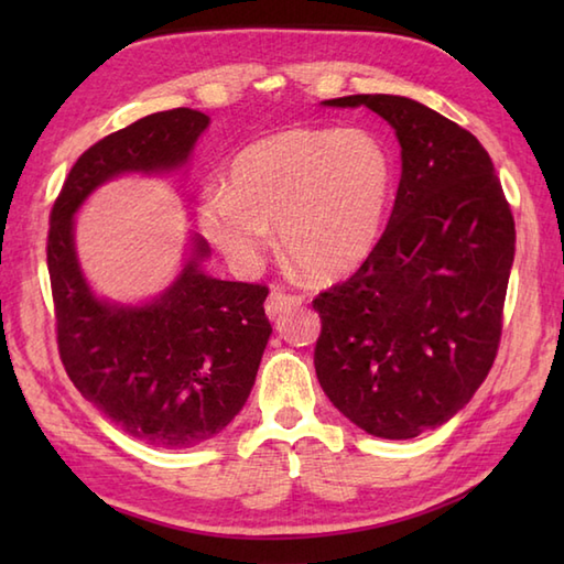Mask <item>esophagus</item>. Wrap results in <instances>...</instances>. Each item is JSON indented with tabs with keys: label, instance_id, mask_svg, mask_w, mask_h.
Segmentation results:
<instances>
[{
	"label": "esophagus",
	"instance_id": "34e87169",
	"mask_svg": "<svg viewBox=\"0 0 564 564\" xmlns=\"http://www.w3.org/2000/svg\"><path fill=\"white\" fill-rule=\"evenodd\" d=\"M297 305H303V295L289 293V291H283V289H273L271 295L267 297V305H263V307H267V315L271 319H275L281 313H285V310L297 307Z\"/></svg>",
	"mask_w": 564,
	"mask_h": 564
}]
</instances>
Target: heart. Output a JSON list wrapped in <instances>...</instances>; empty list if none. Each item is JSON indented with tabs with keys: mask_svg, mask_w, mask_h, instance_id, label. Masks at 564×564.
<instances>
[{
	"mask_svg": "<svg viewBox=\"0 0 564 564\" xmlns=\"http://www.w3.org/2000/svg\"><path fill=\"white\" fill-rule=\"evenodd\" d=\"M392 191V158L364 128H291L237 154L230 184L200 200V227L239 269L279 245L310 279L356 271L376 249Z\"/></svg>",
	"mask_w": 564,
	"mask_h": 564,
	"instance_id": "1",
	"label": "heart"
}]
</instances>
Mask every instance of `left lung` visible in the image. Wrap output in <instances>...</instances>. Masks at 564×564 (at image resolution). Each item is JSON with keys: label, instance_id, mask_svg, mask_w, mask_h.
I'll return each instance as SVG.
<instances>
[{"label": "left lung", "instance_id": "1", "mask_svg": "<svg viewBox=\"0 0 564 564\" xmlns=\"http://www.w3.org/2000/svg\"><path fill=\"white\" fill-rule=\"evenodd\" d=\"M394 128L402 176L386 232L313 307L322 390L356 426L414 438L446 424L492 368L513 263V215L473 133L429 106L354 94Z\"/></svg>", "mask_w": 564, "mask_h": 564}]
</instances>
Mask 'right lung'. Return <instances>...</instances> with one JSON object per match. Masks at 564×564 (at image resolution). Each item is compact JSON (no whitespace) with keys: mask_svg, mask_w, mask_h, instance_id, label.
I'll list each match as a JSON object with an SVG mask.
<instances>
[{"mask_svg":"<svg viewBox=\"0 0 564 564\" xmlns=\"http://www.w3.org/2000/svg\"><path fill=\"white\" fill-rule=\"evenodd\" d=\"M208 123L200 111L172 109L106 135L69 170L47 230L59 361L84 398L154 448L196 446L242 410L271 337L269 289L203 273L210 249L194 235L184 271L158 301L104 303L82 275L72 215L116 174L182 166Z\"/></svg>","mask_w":564,"mask_h":564,"instance_id":"right-lung-1","label":"right lung"}]
</instances>
